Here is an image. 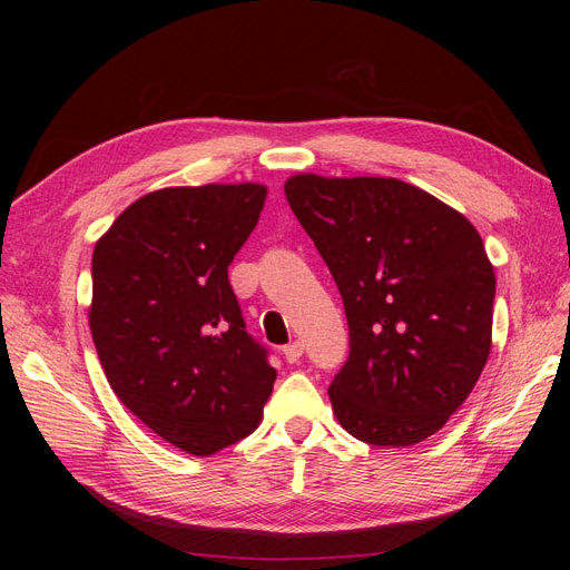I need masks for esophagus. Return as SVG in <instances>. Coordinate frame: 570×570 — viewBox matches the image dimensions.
Instances as JSON below:
<instances>
[{
  "instance_id": "1",
  "label": "esophagus",
  "mask_w": 570,
  "mask_h": 570,
  "mask_svg": "<svg viewBox=\"0 0 570 570\" xmlns=\"http://www.w3.org/2000/svg\"><path fill=\"white\" fill-rule=\"evenodd\" d=\"M302 354H304V344L299 340L289 342V344H285V347H283V356H285L287 364H297V361L302 358Z\"/></svg>"
}]
</instances>
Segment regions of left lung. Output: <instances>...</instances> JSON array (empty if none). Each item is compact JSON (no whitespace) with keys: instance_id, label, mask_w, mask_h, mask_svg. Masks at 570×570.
I'll return each mask as SVG.
<instances>
[{"instance_id":"left-lung-1","label":"left lung","mask_w":570,"mask_h":570,"mask_svg":"<svg viewBox=\"0 0 570 570\" xmlns=\"http://www.w3.org/2000/svg\"><path fill=\"white\" fill-rule=\"evenodd\" d=\"M285 195L350 323V358L327 390L335 419L375 446L435 435L492 350L497 281L473 223L396 178L297 174Z\"/></svg>"}]
</instances>
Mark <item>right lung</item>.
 <instances>
[{
    "label": "right lung",
    "mask_w": 570,
    "mask_h": 570,
    "mask_svg": "<svg viewBox=\"0 0 570 570\" xmlns=\"http://www.w3.org/2000/svg\"><path fill=\"white\" fill-rule=\"evenodd\" d=\"M266 195L258 183L154 189L95 245L88 318L101 368L118 400L187 454L252 435L278 375L228 283Z\"/></svg>",
    "instance_id": "right-lung-1"
}]
</instances>
